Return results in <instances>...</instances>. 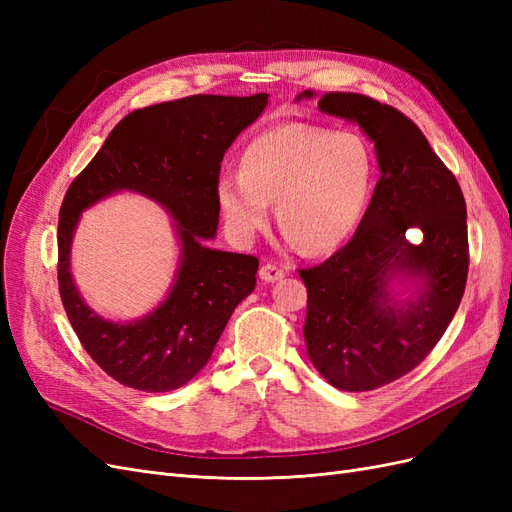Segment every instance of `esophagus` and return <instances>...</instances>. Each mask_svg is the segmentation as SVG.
<instances>
[{
	"mask_svg": "<svg viewBox=\"0 0 512 512\" xmlns=\"http://www.w3.org/2000/svg\"><path fill=\"white\" fill-rule=\"evenodd\" d=\"M258 275H260V280H262V282H267V284H271V282H277V280H282V277L286 275V271H284L282 267H277V265H273V262H267V265H262V267H260Z\"/></svg>",
	"mask_w": 512,
	"mask_h": 512,
	"instance_id": "34e87169",
	"label": "esophagus"
}]
</instances>
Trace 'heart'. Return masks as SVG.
<instances>
[{
  "label": "heart",
  "instance_id": "1",
  "mask_svg": "<svg viewBox=\"0 0 512 512\" xmlns=\"http://www.w3.org/2000/svg\"><path fill=\"white\" fill-rule=\"evenodd\" d=\"M374 179V158L354 132L288 123L245 147L239 173L218 181V207L230 237L250 243L277 224L305 254L342 245L359 224Z\"/></svg>",
  "mask_w": 512,
  "mask_h": 512
}]
</instances>
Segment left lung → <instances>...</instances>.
I'll return each mask as SVG.
<instances>
[{
	"instance_id": "8db88e82",
	"label": "left lung",
	"mask_w": 512,
	"mask_h": 512,
	"mask_svg": "<svg viewBox=\"0 0 512 512\" xmlns=\"http://www.w3.org/2000/svg\"><path fill=\"white\" fill-rule=\"evenodd\" d=\"M318 108L359 123L374 141L380 179L354 237L322 265L299 269L305 346L335 389L374 391L421 363L457 312L470 265L466 200L425 134L397 108L344 91L324 94ZM393 279L416 281L419 294L395 302Z\"/></svg>"
}]
</instances>
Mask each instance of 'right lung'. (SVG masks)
I'll use <instances>...</instances> for the list:
<instances>
[{"mask_svg": "<svg viewBox=\"0 0 512 512\" xmlns=\"http://www.w3.org/2000/svg\"><path fill=\"white\" fill-rule=\"evenodd\" d=\"M269 102L256 96H190L138 108L108 134L64 196L57 226L61 303L83 348L123 386L166 393L188 384L211 352L235 307L256 286L258 258L207 247L220 220V164L232 141ZM121 189L160 202L176 220L180 269L169 297L132 323L98 317L69 273V247L80 213Z\"/></svg>", "mask_w": 512, "mask_h": 512, "instance_id": "1", "label": "right lung"}]
</instances>
